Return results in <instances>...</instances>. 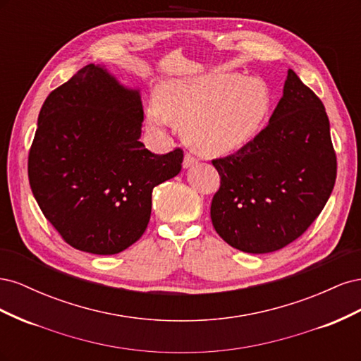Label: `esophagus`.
Instances as JSON below:
<instances>
[{
  "label": "esophagus",
  "instance_id": "34e87169",
  "mask_svg": "<svg viewBox=\"0 0 361 361\" xmlns=\"http://www.w3.org/2000/svg\"><path fill=\"white\" fill-rule=\"evenodd\" d=\"M194 164H197V158L192 157L191 154H185V158H183V167L188 169L191 166H194Z\"/></svg>",
  "mask_w": 361,
  "mask_h": 361
}]
</instances>
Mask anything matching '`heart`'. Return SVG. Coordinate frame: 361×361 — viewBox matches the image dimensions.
<instances>
[{
  "label": "heart",
  "instance_id": "heart-1",
  "mask_svg": "<svg viewBox=\"0 0 361 361\" xmlns=\"http://www.w3.org/2000/svg\"><path fill=\"white\" fill-rule=\"evenodd\" d=\"M149 123L187 128L190 143L203 154H231L245 146L264 125L271 94L264 81L238 73H206L169 80L158 89Z\"/></svg>",
  "mask_w": 361,
  "mask_h": 361
}]
</instances>
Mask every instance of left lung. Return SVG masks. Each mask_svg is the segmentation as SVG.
<instances>
[{"instance_id": "1", "label": "left lung", "mask_w": 361, "mask_h": 361, "mask_svg": "<svg viewBox=\"0 0 361 361\" xmlns=\"http://www.w3.org/2000/svg\"><path fill=\"white\" fill-rule=\"evenodd\" d=\"M212 164L221 179L211 203L216 233L245 253L286 247L307 231L334 188L337 161L324 104L289 69L267 128Z\"/></svg>"}]
</instances>
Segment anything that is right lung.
<instances>
[{
  "instance_id": "add662e5",
  "label": "right lung",
  "mask_w": 361,
  "mask_h": 361,
  "mask_svg": "<svg viewBox=\"0 0 361 361\" xmlns=\"http://www.w3.org/2000/svg\"><path fill=\"white\" fill-rule=\"evenodd\" d=\"M138 90L99 64H87L43 102L28 154L32 195L76 250L117 255L150 220L152 191L182 169L183 152L152 154L138 141Z\"/></svg>"
}]
</instances>
